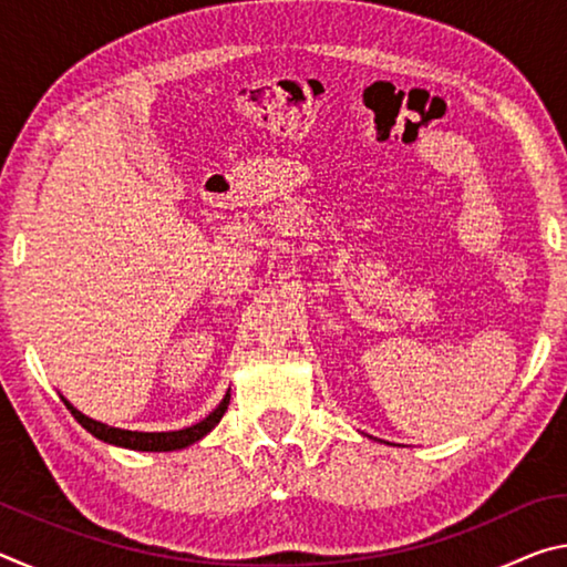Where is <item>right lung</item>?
<instances>
[{
  "mask_svg": "<svg viewBox=\"0 0 567 567\" xmlns=\"http://www.w3.org/2000/svg\"><path fill=\"white\" fill-rule=\"evenodd\" d=\"M66 410H72L74 420L80 422V425L92 433L94 437L104 440V443H112V445H120V447H130V450H147V453H159V450H179V447H187L192 443H197L199 437H205L209 430H213L223 415L227 412L229 405V392L225 395V400L219 402V405L209 412L205 420H199L197 425L185 427V430H175V433H132V430H120V427H110V425H102L97 420H90L87 415H82L80 410H74L70 402L64 400Z\"/></svg>",
  "mask_w": 567,
  "mask_h": 567,
  "instance_id": "obj_1",
  "label": "right lung"
}]
</instances>
